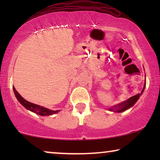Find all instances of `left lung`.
Listing matches in <instances>:
<instances>
[{
	"mask_svg": "<svg viewBox=\"0 0 160 160\" xmlns=\"http://www.w3.org/2000/svg\"><path fill=\"white\" fill-rule=\"evenodd\" d=\"M145 87H146V81H145V83H144L143 88L142 89L141 94L135 95L134 96H132V97L130 98L127 100H124V101H123L122 102H120V103L116 105V106H113V107H111V108H109V111H113L117 113H121V112H123L124 111L128 110V108H131V107L133 106V105L137 102V100L139 99L140 95H141V94L143 93V92L144 91V89H145Z\"/></svg>",
	"mask_w": 160,
	"mask_h": 160,
	"instance_id": "obj_1",
	"label": "left lung"
}]
</instances>
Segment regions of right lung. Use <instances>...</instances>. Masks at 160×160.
I'll return each mask as SVG.
<instances>
[{
  "mask_svg": "<svg viewBox=\"0 0 160 160\" xmlns=\"http://www.w3.org/2000/svg\"><path fill=\"white\" fill-rule=\"evenodd\" d=\"M13 89H14V95L17 98V100H19V102L22 105V106L25 107V108H27L28 110H30L32 112L36 113V114L41 115V116H49L54 114V113L59 112L60 111H52L49 110V109L46 108L44 107L40 106L38 105L32 103V102H30L27 101V100L24 99V98L22 97V96L19 95V94L17 92V91L15 89L14 87L13 86Z\"/></svg>",
  "mask_w": 160,
  "mask_h": 160,
  "instance_id": "right-lung-1",
  "label": "right lung"
}]
</instances>
